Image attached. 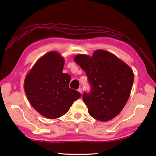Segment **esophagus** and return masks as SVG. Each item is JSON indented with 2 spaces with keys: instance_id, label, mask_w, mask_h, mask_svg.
Instances as JSON below:
<instances>
[{
  "instance_id": "esophagus-1",
  "label": "esophagus",
  "mask_w": 156,
  "mask_h": 156,
  "mask_svg": "<svg viewBox=\"0 0 156 156\" xmlns=\"http://www.w3.org/2000/svg\"><path fill=\"white\" fill-rule=\"evenodd\" d=\"M78 91L80 92V94H82V88L81 87H80V88H78Z\"/></svg>"
}]
</instances>
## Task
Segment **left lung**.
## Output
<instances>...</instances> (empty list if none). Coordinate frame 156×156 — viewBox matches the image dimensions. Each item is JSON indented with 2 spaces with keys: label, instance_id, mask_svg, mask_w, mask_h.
I'll return each instance as SVG.
<instances>
[{
  "label": "left lung",
  "instance_id": "1",
  "mask_svg": "<svg viewBox=\"0 0 156 156\" xmlns=\"http://www.w3.org/2000/svg\"><path fill=\"white\" fill-rule=\"evenodd\" d=\"M75 62L85 72L91 87L83 100L95 119L107 122L122 110L130 96L134 75L131 68L114 54L98 49L91 56L78 54Z\"/></svg>",
  "mask_w": 156,
  "mask_h": 156
}]
</instances>
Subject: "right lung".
Returning a JSON list of instances; mask_svg holds the SVG:
<instances>
[{"instance_id": "1", "label": "right lung", "mask_w": 156, "mask_h": 156, "mask_svg": "<svg viewBox=\"0 0 156 156\" xmlns=\"http://www.w3.org/2000/svg\"><path fill=\"white\" fill-rule=\"evenodd\" d=\"M65 59L51 51L38 59L26 76L24 89L36 112L49 119L65 114L73 102L81 96L69 87L71 76L62 73Z\"/></svg>"}]
</instances>
